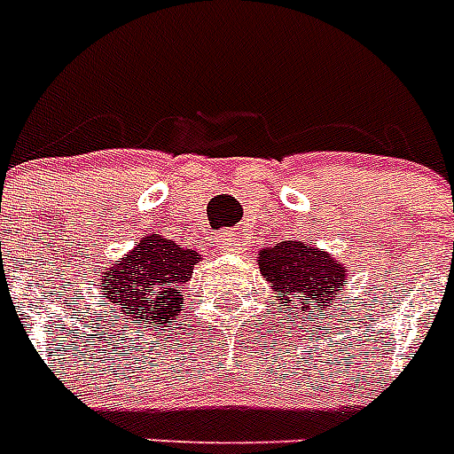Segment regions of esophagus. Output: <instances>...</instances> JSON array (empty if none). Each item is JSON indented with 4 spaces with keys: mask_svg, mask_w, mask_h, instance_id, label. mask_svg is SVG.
<instances>
[{
    "mask_svg": "<svg viewBox=\"0 0 454 454\" xmlns=\"http://www.w3.org/2000/svg\"><path fill=\"white\" fill-rule=\"evenodd\" d=\"M215 246L223 252H239L246 246V236L240 234L239 230H224L215 236Z\"/></svg>",
    "mask_w": 454,
    "mask_h": 454,
    "instance_id": "1",
    "label": "esophagus"
}]
</instances>
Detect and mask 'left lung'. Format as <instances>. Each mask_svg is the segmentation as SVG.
I'll list each match as a JSON object with an SVG mask.
<instances>
[{"label": "left lung", "mask_w": 454, "mask_h": 454, "mask_svg": "<svg viewBox=\"0 0 454 454\" xmlns=\"http://www.w3.org/2000/svg\"><path fill=\"white\" fill-rule=\"evenodd\" d=\"M256 259L282 307L288 311L302 309L307 318H311V309L325 311L336 302V293L343 291L348 275L346 266L304 240H282L259 252Z\"/></svg>", "instance_id": "8db88e82"}]
</instances>
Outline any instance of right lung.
Masks as SVG:
<instances>
[{"instance_id":"add662e5","label":"right lung","mask_w":454,"mask_h":454,"mask_svg":"<svg viewBox=\"0 0 454 454\" xmlns=\"http://www.w3.org/2000/svg\"><path fill=\"white\" fill-rule=\"evenodd\" d=\"M200 254L163 236H145L138 247L102 275L106 307L122 311L127 323L161 330L175 323L184 307V284L191 279Z\"/></svg>"}]
</instances>
